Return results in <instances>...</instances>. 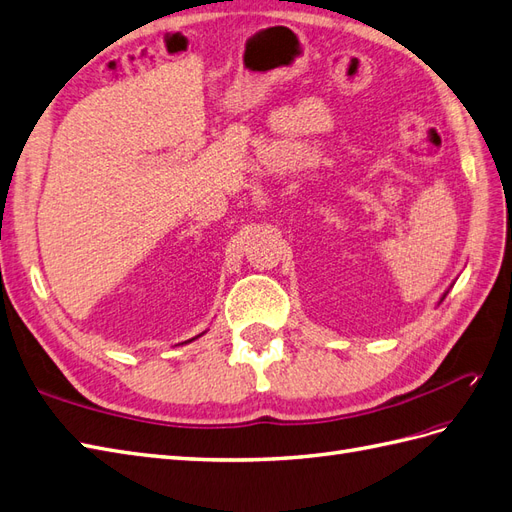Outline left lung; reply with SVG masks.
Instances as JSON below:
<instances>
[{"mask_svg": "<svg viewBox=\"0 0 512 512\" xmlns=\"http://www.w3.org/2000/svg\"><path fill=\"white\" fill-rule=\"evenodd\" d=\"M445 294H448V292H445ZM445 294H443V296H441V300H443V298H445ZM441 300H439V303H441Z\"/></svg>", "mask_w": 512, "mask_h": 512, "instance_id": "1", "label": "left lung"}]
</instances>
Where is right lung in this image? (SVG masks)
<instances>
[{
    "label": "right lung",
    "instance_id": "add662e5",
    "mask_svg": "<svg viewBox=\"0 0 512 512\" xmlns=\"http://www.w3.org/2000/svg\"><path fill=\"white\" fill-rule=\"evenodd\" d=\"M203 335V333H201ZM201 335H196V337H201ZM196 337H192V339H196ZM192 339H188V342H192Z\"/></svg>",
    "mask_w": 512,
    "mask_h": 512
}]
</instances>
